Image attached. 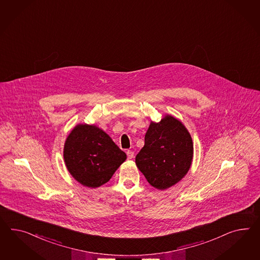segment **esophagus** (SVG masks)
Instances as JSON below:
<instances>
[{
    "label": "esophagus",
    "mask_w": 260,
    "mask_h": 260,
    "mask_svg": "<svg viewBox=\"0 0 260 260\" xmlns=\"http://www.w3.org/2000/svg\"><path fill=\"white\" fill-rule=\"evenodd\" d=\"M126 156L128 159H133L134 157V152L133 150H127L126 151Z\"/></svg>",
    "instance_id": "esophagus-1"
}]
</instances>
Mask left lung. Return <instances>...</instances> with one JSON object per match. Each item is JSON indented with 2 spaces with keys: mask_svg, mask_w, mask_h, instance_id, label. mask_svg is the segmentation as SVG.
Returning <instances> with one entry per match:
<instances>
[{
  "mask_svg": "<svg viewBox=\"0 0 260 260\" xmlns=\"http://www.w3.org/2000/svg\"><path fill=\"white\" fill-rule=\"evenodd\" d=\"M193 158V143L182 122L167 115L151 122L145 136V146L135 157L137 168L157 189L180 182L188 172Z\"/></svg>",
  "mask_w": 260,
  "mask_h": 260,
  "instance_id": "8db88e82",
  "label": "left lung"
}]
</instances>
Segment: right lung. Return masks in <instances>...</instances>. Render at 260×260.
Instances as JSON below:
<instances>
[{"instance_id": "1", "label": "right lung", "mask_w": 260, "mask_h": 260, "mask_svg": "<svg viewBox=\"0 0 260 260\" xmlns=\"http://www.w3.org/2000/svg\"><path fill=\"white\" fill-rule=\"evenodd\" d=\"M64 161L78 183L99 187L110 181L126 155L102 129L95 126L77 125L64 145Z\"/></svg>"}]
</instances>
